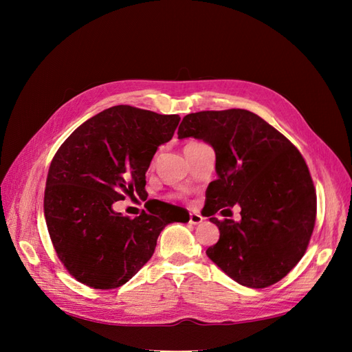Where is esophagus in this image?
<instances>
[{
    "label": "esophagus",
    "mask_w": 352,
    "mask_h": 352,
    "mask_svg": "<svg viewBox=\"0 0 352 352\" xmlns=\"http://www.w3.org/2000/svg\"><path fill=\"white\" fill-rule=\"evenodd\" d=\"M202 216L198 214V212H190L189 214V223L190 225H199V223H202Z\"/></svg>",
    "instance_id": "obj_1"
}]
</instances>
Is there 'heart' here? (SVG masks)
Here are the masks:
<instances>
[{
	"label": "heart",
	"mask_w": 352,
	"mask_h": 352,
	"mask_svg": "<svg viewBox=\"0 0 352 352\" xmlns=\"http://www.w3.org/2000/svg\"><path fill=\"white\" fill-rule=\"evenodd\" d=\"M195 144H198V142H189V144H186L185 148H188V146H190V145H195Z\"/></svg>",
	"instance_id": "obj_1"
}]
</instances>
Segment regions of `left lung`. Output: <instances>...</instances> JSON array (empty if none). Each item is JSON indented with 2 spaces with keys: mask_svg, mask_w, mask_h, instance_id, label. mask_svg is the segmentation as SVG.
I'll return each mask as SVG.
<instances>
[{
  "mask_svg": "<svg viewBox=\"0 0 352 352\" xmlns=\"http://www.w3.org/2000/svg\"><path fill=\"white\" fill-rule=\"evenodd\" d=\"M177 136L202 140L216 153L217 179L207 188L204 211L220 238L207 250L208 258L254 289L283 279L302 258L316 223V189L301 153L242 109L190 113ZM235 204L239 222L214 217Z\"/></svg>",
  "mask_w": 352,
  "mask_h": 352,
  "instance_id": "obj_1",
  "label": "left lung"
}]
</instances>
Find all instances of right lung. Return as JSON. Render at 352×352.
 Masks as SVG:
<instances>
[{"label": "right lung", "instance_id": "1", "mask_svg": "<svg viewBox=\"0 0 352 352\" xmlns=\"http://www.w3.org/2000/svg\"><path fill=\"white\" fill-rule=\"evenodd\" d=\"M177 114L114 105L82 123L52 158L44 195L50 238L60 261L80 283L114 289L153 257L158 235L188 211L148 201L131 219L113 204L144 195L145 173L157 148L168 142Z\"/></svg>", "mask_w": 352, "mask_h": 352}]
</instances>
